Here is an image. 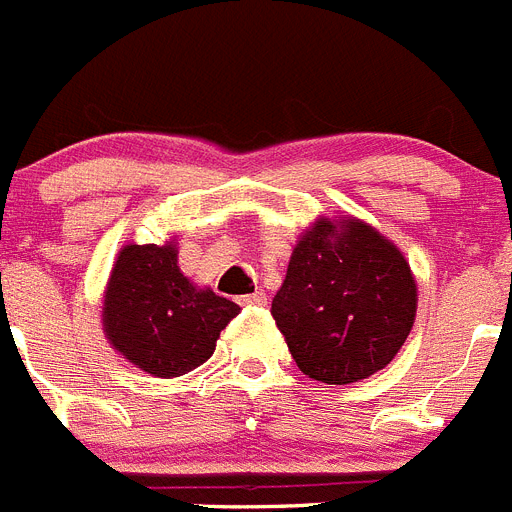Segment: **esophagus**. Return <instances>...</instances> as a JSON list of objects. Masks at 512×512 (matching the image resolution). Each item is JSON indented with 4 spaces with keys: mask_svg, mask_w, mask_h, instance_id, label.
<instances>
[{
    "mask_svg": "<svg viewBox=\"0 0 512 512\" xmlns=\"http://www.w3.org/2000/svg\"><path fill=\"white\" fill-rule=\"evenodd\" d=\"M239 304L242 306H265L268 304V296H265L262 291L247 293V296H239Z\"/></svg>",
    "mask_w": 512,
    "mask_h": 512,
    "instance_id": "obj_1",
    "label": "esophagus"
}]
</instances>
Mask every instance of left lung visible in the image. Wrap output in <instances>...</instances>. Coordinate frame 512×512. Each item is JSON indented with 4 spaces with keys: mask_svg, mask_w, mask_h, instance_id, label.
Returning <instances> with one entry per match:
<instances>
[{
    "mask_svg": "<svg viewBox=\"0 0 512 512\" xmlns=\"http://www.w3.org/2000/svg\"><path fill=\"white\" fill-rule=\"evenodd\" d=\"M306 231L273 299V319L309 379L353 384L389 366L415 322L417 288L402 252L363 221Z\"/></svg>",
    "mask_w": 512,
    "mask_h": 512,
    "instance_id": "8db88e82",
    "label": "left lung"
}]
</instances>
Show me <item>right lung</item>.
Here are the masks:
<instances>
[{
  "instance_id": "right-lung-1",
  "label": "right lung",
  "mask_w": 512,
  "mask_h": 512,
  "mask_svg": "<svg viewBox=\"0 0 512 512\" xmlns=\"http://www.w3.org/2000/svg\"><path fill=\"white\" fill-rule=\"evenodd\" d=\"M237 314L234 301L195 288L180 273L172 244L123 247L102 304L113 348L159 379L203 366Z\"/></svg>"
}]
</instances>
